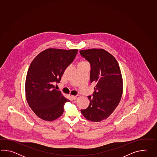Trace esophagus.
<instances>
[{
  "instance_id": "esophagus-1",
  "label": "esophagus",
  "mask_w": 157,
  "mask_h": 157,
  "mask_svg": "<svg viewBox=\"0 0 157 157\" xmlns=\"http://www.w3.org/2000/svg\"><path fill=\"white\" fill-rule=\"evenodd\" d=\"M71 98H73L74 100H75V99H78L79 98V95H76V96H71Z\"/></svg>"
}]
</instances>
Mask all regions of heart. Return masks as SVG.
Returning a JSON list of instances; mask_svg holds the SVG:
<instances>
[{"label":"heart","instance_id":"heart-1","mask_svg":"<svg viewBox=\"0 0 157 157\" xmlns=\"http://www.w3.org/2000/svg\"><path fill=\"white\" fill-rule=\"evenodd\" d=\"M88 64V63L86 61H84V60H82L80 61V63H79L78 65H82V64Z\"/></svg>","mask_w":157,"mask_h":157}]
</instances>
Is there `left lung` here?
<instances>
[{"instance_id":"obj_1","label":"left lung","mask_w":157,"mask_h":157,"mask_svg":"<svg viewBox=\"0 0 157 157\" xmlns=\"http://www.w3.org/2000/svg\"><path fill=\"white\" fill-rule=\"evenodd\" d=\"M90 65V82H96L92 96H88L89 106L81 112L87 120L99 122L111 115L121 98L123 83L118 62L104 49L79 51Z\"/></svg>"}]
</instances>
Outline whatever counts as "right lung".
I'll use <instances>...</instances> for the list:
<instances>
[{"label": "right lung", "mask_w": 157, "mask_h": 157, "mask_svg": "<svg viewBox=\"0 0 157 157\" xmlns=\"http://www.w3.org/2000/svg\"><path fill=\"white\" fill-rule=\"evenodd\" d=\"M77 49L48 48L40 52L30 64L26 76L27 101L36 115L51 121L60 117L65 103L70 102L55 88L65 69L71 64Z\"/></svg>", "instance_id": "1"}]
</instances>
